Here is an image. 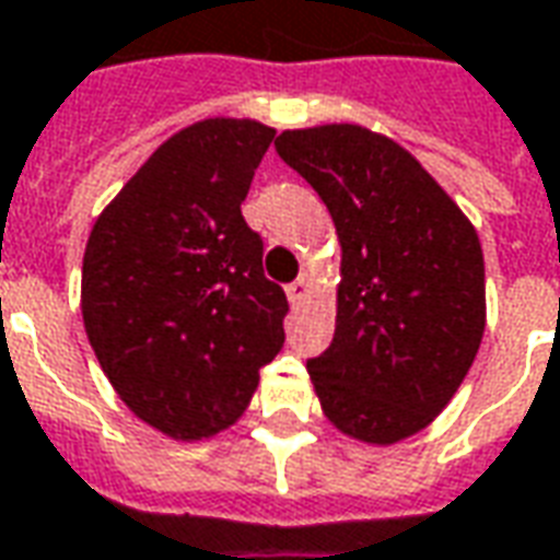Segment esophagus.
<instances>
[{"label": "esophagus", "instance_id": "1", "mask_svg": "<svg viewBox=\"0 0 560 560\" xmlns=\"http://www.w3.org/2000/svg\"><path fill=\"white\" fill-rule=\"evenodd\" d=\"M308 288H312L308 276H300V279L288 284V300H291V306H303V303H306Z\"/></svg>", "mask_w": 560, "mask_h": 560}]
</instances>
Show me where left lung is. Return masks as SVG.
Wrapping results in <instances>:
<instances>
[{"instance_id":"1","label":"left lung","mask_w":560,"mask_h":560,"mask_svg":"<svg viewBox=\"0 0 560 560\" xmlns=\"http://www.w3.org/2000/svg\"><path fill=\"white\" fill-rule=\"evenodd\" d=\"M279 158L318 190L342 245L336 334L308 358L324 416L388 445L428 428L485 330L479 236L409 151L354 124L288 130Z\"/></svg>"}]
</instances>
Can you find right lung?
I'll list each match as a JSON object with an SVG mask.
<instances>
[{
  "label": "right lung",
  "mask_w": 560,
  "mask_h": 560,
  "mask_svg": "<svg viewBox=\"0 0 560 560\" xmlns=\"http://www.w3.org/2000/svg\"><path fill=\"white\" fill-rule=\"evenodd\" d=\"M276 139L212 117L175 132L105 209L84 252L81 312L120 400L175 440L233 424L284 346L288 296L242 218Z\"/></svg>",
  "instance_id": "right-lung-1"
}]
</instances>
